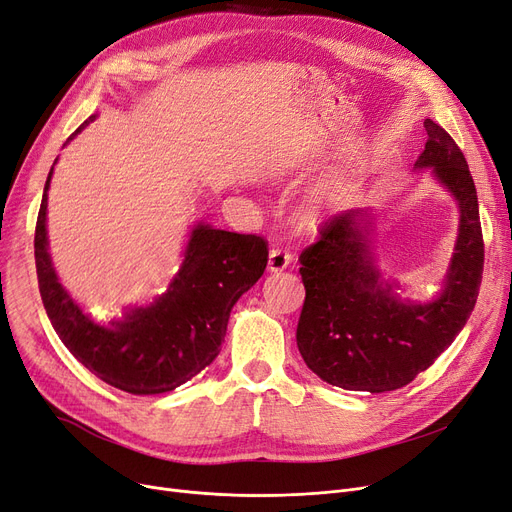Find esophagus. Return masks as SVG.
<instances>
[{
  "instance_id": "esophagus-1",
  "label": "esophagus",
  "mask_w": 512,
  "mask_h": 512,
  "mask_svg": "<svg viewBox=\"0 0 512 512\" xmlns=\"http://www.w3.org/2000/svg\"><path fill=\"white\" fill-rule=\"evenodd\" d=\"M292 258H294V254L288 248H283V245H275L269 254V271L277 273V271L288 269Z\"/></svg>"
}]
</instances>
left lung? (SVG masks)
<instances>
[{
  "instance_id": "1",
  "label": "left lung",
  "mask_w": 512,
  "mask_h": 512,
  "mask_svg": "<svg viewBox=\"0 0 512 512\" xmlns=\"http://www.w3.org/2000/svg\"><path fill=\"white\" fill-rule=\"evenodd\" d=\"M424 128L416 166H431L460 206L456 254L439 298L410 304L382 285L363 210L321 222L319 239L298 256L306 290L298 351L323 382L346 391L386 393L410 384L454 342L479 296L485 245L475 182L456 140L433 119Z\"/></svg>"
}]
</instances>
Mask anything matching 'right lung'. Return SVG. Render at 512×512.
Returning <instances> with one entry per match:
<instances>
[{
    "instance_id": "obj_1",
    "label": "right lung",
    "mask_w": 512,
    "mask_h": 512,
    "mask_svg": "<svg viewBox=\"0 0 512 512\" xmlns=\"http://www.w3.org/2000/svg\"><path fill=\"white\" fill-rule=\"evenodd\" d=\"M50 178L52 170L35 224V269L58 338L94 376L132 395L168 393L197 376L218 357L233 304L267 269L269 241L199 224L166 294L113 327L96 325L69 298L52 269L46 239Z\"/></svg>"
}]
</instances>
